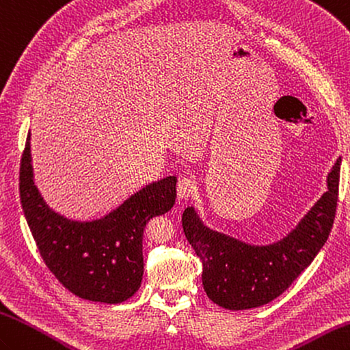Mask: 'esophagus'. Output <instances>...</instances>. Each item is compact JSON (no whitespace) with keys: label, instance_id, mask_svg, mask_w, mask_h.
I'll return each instance as SVG.
<instances>
[{"label":"esophagus","instance_id":"1","mask_svg":"<svg viewBox=\"0 0 350 350\" xmlns=\"http://www.w3.org/2000/svg\"><path fill=\"white\" fill-rule=\"evenodd\" d=\"M196 187H198L196 178L183 176V178H180V181H178V184H176L178 196H180L181 199H187L196 191Z\"/></svg>","mask_w":350,"mask_h":350}]
</instances>
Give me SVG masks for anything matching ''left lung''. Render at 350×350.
Returning <instances> with one entry per match:
<instances>
[{"label": "left lung", "instance_id": "left-lung-1", "mask_svg": "<svg viewBox=\"0 0 350 350\" xmlns=\"http://www.w3.org/2000/svg\"><path fill=\"white\" fill-rule=\"evenodd\" d=\"M340 163L328 175V190L297 229L277 244L258 247L206 228L185 208L183 230L202 262L209 299L229 310L254 308L275 299L313 262L327 243L337 213Z\"/></svg>", "mask_w": 350, "mask_h": 350}]
</instances>
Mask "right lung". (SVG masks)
I'll list each match as a JSON object with an SVG mask.
<instances>
[{
    "label": "right lung",
    "instance_id": "1",
    "mask_svg": "<svg viewBox=\"0 0 350 350\" xmlns=\"http://www.w3.org/2000/svg\"><path fill=\"white\" fill-rule=\"evenodd\" d=\"M176 176L146 185L109 215L73 221L53 213L34 185L29 135L19 167L23 214L46 267L82 299L120 304L133 297L144 275L142 238L152 217L175 204Z\"/></svg>",
    "mask_w": 350,
    "mask_h": 350
}]
</instances>
